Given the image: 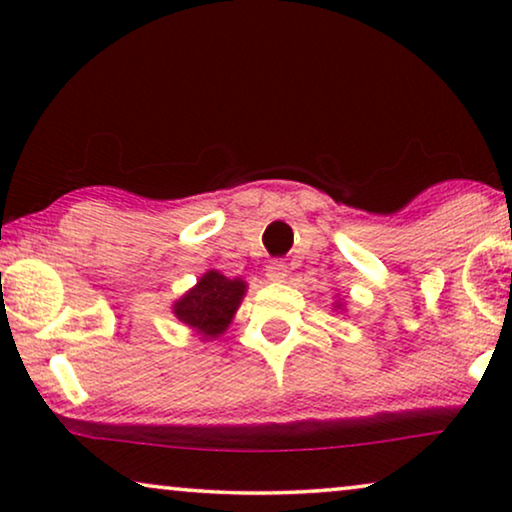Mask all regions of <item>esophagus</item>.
Here are the masks:
<instances>
[{"label":"esophagus","instance_id":"obj_1","mask_svg":"<svg viewBox=\"0 0 512 512\" xmlns=\"http://www.w3.org/2000/svg\"><path fill=\"white\" fill-rule=\"evenodd\" d=\"M286 263L284 261H270L268 268H265V277L270 279V282H284L286 279Z\"/></svg>","mask_w":512,"mask_h":512}]
</instances>
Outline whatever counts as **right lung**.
Instances as JSON below:
<instances>
[{"label":"right lung","instance_id":"obj_1","mask_svg":"<svg viewBox=\"0 0 512 512\" xmlns=\"http://www.w3.org/2000/svg\"><path fill=\"white\" fill-rule=\"evenodd\" d=\"M244 296L242 279H228L221 272L209 270L198 286L177 300L174 314L184 324L198 328L205 338H216L233 319V314Z\"/></svg>","mask_w":512,"mask_h":512}]
</instances>
